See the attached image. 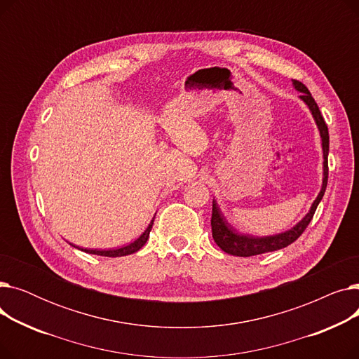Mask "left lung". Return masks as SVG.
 I'll return each instance as SVG.
<instances>
[{"label":"left lung","instance_id":"1","mask_svg":"<svg viewBox=\"0 0 359 359\" xmlns=\"http://www.w3.org/2000/svg\"><path fill=\"white\" fill-rule=\"evenodd\" d=\"M294 86L298 91H301V99H303L316 119V123L318 126L320 135H322V141H323V156H325V177H323V186L322 191H320L317 199L314 201L310 212L303 218V221H299L294 229L278 234V236H271V237H250V236H244V234H238L236 230H233L230 227V224L225 221V218L222 217L218 205L215 203V201L212 202V217H211V227H212V237L215 240V243L219 246V249H222L225 253L233 255V256H240V257H250V256H256V255H262V253H268V252H273V250H279L284 249L287 246H290L291 243H294L301 234L304 233V230L309 227L310 221L314 217V212L317 210V205L322 201L325 192H326V186H327V177H329V164H327V156H329V130H327V125L320 113V109L317 106V103L314 102V99L311 97V94L309 91V88L298 80H292Z\"/></svg>","mask_w":359,"mask_h":359}]
</instances>
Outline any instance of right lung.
Segmentation results:
<instances>
[{"mask_svg": "<svg viewBox=\"0 0 359 359\" xmlns=\"http://www.w3.org/2000/svg\"><path fill=\"white\" fill-rule=\"evenodd\" d=\"M153 224H154V219L149 222L147 230H145L134 243L128 244V246H123V248H119V249H113V250H88V249H81V250L86 252V253L97 255V256H107V257H121V256L132 255V253L138 252V250L144 246V244L147 243L148 236H149V231H151V229H153Z\"/></svg>", "mask_w": 359, "mask_h": 359, "instance_id": "right-lung-1", "label": "right lung"}]
</instances>
